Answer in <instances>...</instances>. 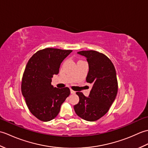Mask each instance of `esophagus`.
<instances>
[{"mask_svg": "<svg viewBox=\"0 0 148 148\" xmlns=\"http://www.w3.org/2000/svg\"><path fill=\"white\" fill-rule=\"evenodd\" d=\"M71 93L72 94H75V93H76V92H75V91H74V90H71Z\"/></svg>", "mask_w": 148, "mask_h": 148, "instance_id": "esophagus-1", "label": "esophagus"}]
</instances>
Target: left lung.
Listing matches in <instances>:
<instances>
[{"label": "left lung", "instance_id": "left-lung-1", "mask_svg": "<svg viewBox=\"0 0 148 148\" xmlns=\"http://www.w3.org/2000/svg\"><path fill=\"white\" fill-rule=\"evenodd\" d=\"M88 63L86 81L93 84L89 97L76 92L79 102L74 108L76 114L84 120L95 121L108 112L118 93V81L114 66L108 56L94 50L81 51Z\"/></svg>", "mask_w": 148, "mask_h": 148}]
</instances>
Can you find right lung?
<instances>
[{"label":"right lung","instance_id":"1","mask_svg":"<svg viewBox=\"0 0 148 148\" xmlns=\"http://www.w3.org/2000/svg\"><path fill=\"white\" fill-rule=\"evenodd\" d=\"M70 49L45 48L37 51L26 65L21 81V92L32 114L42 121H49L58 114L60 107L71 91L68 87L51 85V77L59 72L62 61Z\"/></svg>","mask_w":148,"mask_h":148}]
</instances>
